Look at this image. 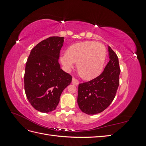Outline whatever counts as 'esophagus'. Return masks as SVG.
Returning <instances> with one entry per match:
<instances>
[{"label":"esophagus","instance_id":"34e87169","mask_svg":"<svg viewBox=\"0 0 146 146\" xmlns=\"http://www.w3.org/2000/svg\"><path fill=\"white\" fill-rule=\"evenodd\" d=\"M72 83L74 85H76V86H77L78 84H79V82L76 80V79H75V78H72Z\"/></svg>","mask_w":146,"mask_h":146}]
</instances>
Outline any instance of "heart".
Here are the masks:
<instances>
[{
  "mask_svg": "<svg viewBox=\"0 0 146 146\" xmlns=\"http://www.w3.org/2000/svg\"><path fill=\"white\" fill-rule=\"evenodd\" d=\"M105 53V48L101 43L84 41L69 46L60 60L67 70L72 69L73 63H77L78 74L89 80L98 77L102 72Z\"/></svg>",
  "mask_w": 146,
  "mask_h": 146,
  "instance_id": "b5f03b06",
  "label": "heart"
}]
</instances>
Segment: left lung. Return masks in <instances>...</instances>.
Listing matches in <instances>:
<instances>
[{"instance_id": "left-lung-1", "label": "left lung", "mask_w": 146, "mask_h": 146, "mask_svg": "<svg viewBox=\"0 0 146 146\" xmlns=\"http://www.w3.org/2000/svg\"><path fill=\"white\" fill-rule=\"evenodd\" d=\"M109 62L104 72L90 82L79 84L77 103L87 114L102 112L111 104L116 96L121 72L117 55L108 46Z\"/></svg>"}]
</instances>
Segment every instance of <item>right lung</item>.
<instances>
[{"label":"right lung","mask_w":146,"mask_h":146,"mask_svg":"<svg viewBox=\"0 0 146 146\" xmlns=\"http://www.w3.org/2000/svg\"><path fill=\"white\" fill-rule=\"evenodd\" d=\"M64 37L52 36L33 48L25 65L24 89L32 107L41 113L55 110L63 91L72 77L61 69L58 62Z\"/></svg>","instance_id":"right-lung-1"}]
</instances>
